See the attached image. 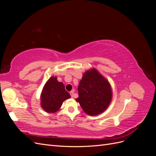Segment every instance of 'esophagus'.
<instances>
[{
    "label": "esophagus",
    "instance_id": "1",
    "mask_svg": "<svg viewBox=\"0 0 156 156\" xmlns=\"http://www.w3.org/2000/svg\"><path fill=\"white\" fill-rule=\"evenodd\" d=\"M69 94H70V95H71V96H72V98L73 97V95H74V91L73 90V91H71L70 92H69Z\"/></svg>",
    "mask_w": 156,
    "mask_h": 156
}]
</instances>
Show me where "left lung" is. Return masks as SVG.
Returning <instances> with one entry per match:
<instances>
[{
	"mask_svg": "<svg viewBox=\"0 0 156 156\" xmlns=\"http://www.w3.org/2000/svg\"><path fill=\"white\" fill-rule=\"evenodd\" d=\"M76 101L87 115L96 116L105 111L112 100L109 83L96 69L87 71L78 87Z\"/></svg>",
	"mask_w": 156,
	"mask_h": 156,
	"instance_id": "left-lung-1",
	"label": "left lung"
}]
</instances>
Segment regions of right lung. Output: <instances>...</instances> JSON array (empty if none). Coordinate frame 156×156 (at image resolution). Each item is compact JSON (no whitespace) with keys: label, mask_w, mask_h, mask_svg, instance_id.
Returning a JSON list of instances; mask_svg holds the SVG:
<instances>
[{"label":"right lung","mask_w":156,"mask_h":156,"mask_svg":"<svg viewBox=\"0 0 156 156\" xmlns=\"http://www.w3.org/2000/svg\"><path fill=\"white\" fill-rule=\"evenodd\" d=\"M70 98L64 84L58 82L56 77H51L44 87L41 94V106L47 112L58 111L64 100Z\"/></svg>","instance_id":"obj_1"}]
</instances>
